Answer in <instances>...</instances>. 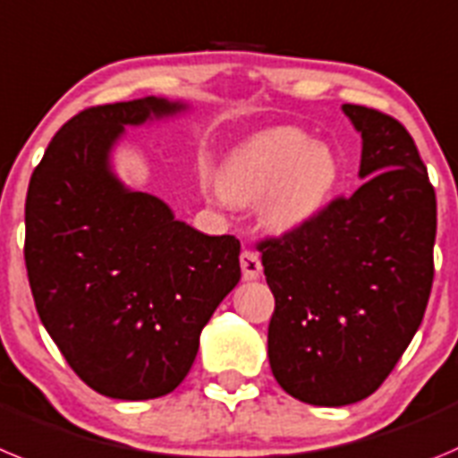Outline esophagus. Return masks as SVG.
I'll return each instance as SVG.
<instances>
[{"instance_id": "obj_1", "label": "esophagus", "mask_w": 458, "mask_h": 458, "mask_svg": "<svg viewBox=\"0 0 458 458\" xmlns=\"http://www.w3.org/2000/svg\"><path fill=\"white\" fill-rule=\"evenodd\" d=\"M239 265H242V276H244V280H258L259 274H262L259 255L250 249L242 250V255H239Z\"/></svg>"}]
</instances>
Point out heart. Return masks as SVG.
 <instances>
[{
  "label": "heart",
  "mask_w": 458,
  "mask_h": 458,
  "mask_svg": "<svg viewBox=\"0 0 458 458\" xmlns=\"http://www.w3.org/2000/svg\"><path fill=\"white\" fill-rule=\"evenodd\" d=\"M337 159L306 131L276 127L230 152L221 168V191L233 203H259V219L274 233L310 224L331 200Z\"/></svg>",
  "instance_id": "1"
}]
</instances>
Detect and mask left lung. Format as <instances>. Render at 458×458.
Returning a JSON list of instances; mask_svg holds the SVG:
<instances>
[{"mask_svg":"<svg viewBox=\"0 0 458 458\" xmlns=\"http://www.w3.org/2000/svg\"><path fill=\"white\" fill-rule=\"evenodd\" d=\"M365 182L310 224L258 244L276 308L269 365L280 388L347 406L381 386L422 324L434 283L436 191L406 127L344 105Z\"/></svg>","mask_w":458,"mask_h":458,"instance_id":"1","label":"left lung"}]
</instances>
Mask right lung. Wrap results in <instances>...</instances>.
Here are the masks:
<instances>
[{"mask_svg":"<svg viewBox=\"0 0 458 458\" xmlns=\"http://www.w3.org/2000/svg\"><path fill=\"white\" fill-rule=\"evenodd\" d=\"M184 109L150 96L80 111L29 182L24 265L36 310L77 377L111 399L178 388L200 331L242 278L239 239L193 230L111 171L125 125Z\"/></svg>","mask_w":458,"mask_h":458,"instance_id":"add662e5","label":"right lung"}]
</instances>
